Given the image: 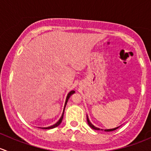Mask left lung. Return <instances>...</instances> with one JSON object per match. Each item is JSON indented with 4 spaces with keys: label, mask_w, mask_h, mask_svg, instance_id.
<instances>
[{
    "label": "left lung",
    "mask_w": 151,
    "mask_h": 151,
    "mask_svg": "<svg viewBox=\"0 0 151 151\" xmlns=\"http://www.w3.org/2000/svg\"><path fill=\"white\" fill-rule=\"evenodd\" d=\"M87 121H88V124L89 125V126H90V127L91 128V129H94V130H101V131H103V130H104V129H100L99 128H97V127H96V126H94V125H93L92 123H91V121H90L89 118H88V115H87ZM120 126H118V127H115V128H114V129H104V131H105V132H112V131H115V130H116L117 129H118V128H119Z\"/></svg>",
    "instance_id": "8db88e82"
}]
</instances>
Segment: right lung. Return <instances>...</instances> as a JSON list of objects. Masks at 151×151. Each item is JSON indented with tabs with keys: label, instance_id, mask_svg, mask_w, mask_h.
<instances>
[{
	"label": "right lung",
	"instance_id": "add662e5",
	"mask_svg": "<svg viewBox=\"0 0 151 151\" xmlns=\"http://www.w3.org/2000/svg\"><path fill=\"white\" fill-rule=\"evenodd\" d=\"M75 93V91H71L69 93H68V94H67V96H66V101H65V104H64V107H63V113H62V115L61 117H60V119L58 120V121L57 123H55V124L52 125V126H48V127H39L40 129H54V128L57 127V126H58L60 124V123L62 122V120H63V114H64V110H65V108H66V104L67 102H68V99L70 98V96H71V95H72L73 93Z\"/></svg>",
	"mask_w": 151,
	"mask_h": 151
}]
</instances>
